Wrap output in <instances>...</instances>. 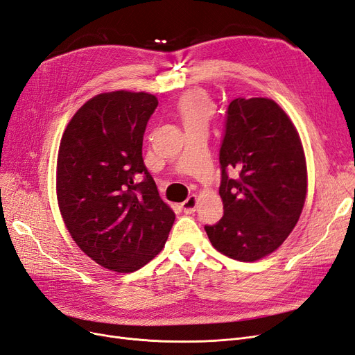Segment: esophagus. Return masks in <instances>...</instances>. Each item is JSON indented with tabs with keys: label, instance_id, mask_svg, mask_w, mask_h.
<instances>
[{
	"label": "esophagus",
	"instance_id": "1",
	"mask_svg": "<svg viewBox=\"0 0 355 355\" xmlns=\"http://www.w3.org/2000/svg\"><path fill=\"white\" fill-rule=\"evenodd\" d=\"M196 206H198V198H196L194 194L181 203V207L182 211H184V214H193L196 211Z\"/></svg>",
	"mask_w": 355,
	"mask_h": 355
}]
</instances>
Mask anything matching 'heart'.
I'll list each match as a JSON object with an SVG mask.
<instances>
[{"instance_id":"obj_1","label":"heart","mask_w":355,"mask_h":355,"mask_svg":"<svg viewBox=\"0 0 355 355\" xmlns=\"http://www.w3.org/2000/svg\"><path fill=\"white\" fill-rule=\"evenodd\" d=\"M177 110L186 128L206 125L215 112V103L203 90H189L178 101Z\"/></svg>"}]
</instances>
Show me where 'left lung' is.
<instances>
[{
  "label": "left lung",
  "mask_w": 355,
  "mask_h": 355,
  "mask_svg": "<svg viewBox=\"0 0 355 355\" xmlns=\"http://www.w3.org/2000/svg\"><path fill=\"white\" fill-rule=\"evenodd\" d=\"M224 216L206 234L218 252L241 261L270 254L300 219L307 193L297 130L268 98L234 99L219 150Z\"/></svg>",
  "instance_id": "left-lung-1"
}]
</instances>
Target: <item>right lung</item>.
I'll return each instance as SVG.
<instances>
[{"instance_id": "obj_1", "label": "right lung", "mask_w": 355, "mask_h": 355, "mask_svg": "<svg viewBox=\"0 0 355 355\" xmlns=\"http://www.w3.org/2000/svg\"><path fill=\"white\" fill-rule=\"evenodd\" d=\"M157 107L144 92L89 99L70 120L57 159V199L71 239L98 265L135 272L162 250L175 214L143 162V135Z\"/></svg>"}]
</instances>
